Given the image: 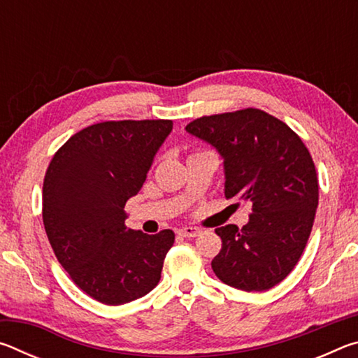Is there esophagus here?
Returning <instances> with one entry per match:
<instances>
[{"label": "esophagus", "instance_id": "obj_1", "mask_svg": "<svg viewBox=\"0 0 358 358\" xmlns=\"http://www.w3.org/2000/svg\"><path fill=\"white\" fill-rule=\"evenodd\" d=\"M178 234L185 238H194V237H197L199 234H201V230H199L197 227H181L178 230Z\"/></svg>", "mask_w": 358, "mask_h": 358}]
</instances>
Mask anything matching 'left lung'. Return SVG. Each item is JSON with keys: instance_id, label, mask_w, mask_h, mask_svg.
<instances>
[{"instance_id": "left-lung-1", "label": "left lung", "mask_w": 358, "mask_h": 358, "mask_svg": "<svg viewBox=\"0 0 358 358\" xmlns=\"http://www.w3.org/2000/svg\"><path fill=\"white\" fill-rule=\"evenodd\" d=\"M186 132L220 153L224 194L252 203L250 221L217 227L211 268L230 287L262 292L281 282L310 238L319 202L316 167L301 138L259 108L194 120Z\"/></svg>"}]
</instances>
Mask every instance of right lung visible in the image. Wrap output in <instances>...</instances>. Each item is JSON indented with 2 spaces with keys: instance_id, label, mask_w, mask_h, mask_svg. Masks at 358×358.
Returning a JSON list of instances; mask_svg holds the SVG:
<instances>
[{
  "instance_id": "right-lung-1",
  "label": "right lung",
  "mask_w": 358,
  "mask_h": 358,
  "mask_svg": "<svg viewBox=\"0 0 358 358\" xmlns=\"http://www.w3.org/2000/svg\"><path fill=\"white\" fill-rule=\"evenodd\" d=\"M173 123L104 121L72 136L53 156L42 189L48 241L71 280L104 305L147 295L161 280L171 229H128L124 205L141 191Z\"/></svg>"
}]
</instances>
